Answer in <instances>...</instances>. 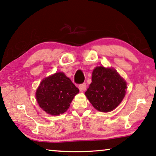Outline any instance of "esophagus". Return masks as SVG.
Here are the masks:
<instances>
[{"instance_id":"obj_1","label":"esophagus","mask_w":156,"mask_h":156,"mask_svg":"<svg viewBox=\"0 0 156 156\" xmlns=\"http://www.w3.org/2000/svg\"><path fill=\"white\" fill-rule=\"evenodd\" d=\"M86 87H87V86H86V84L84 83H82L80 85L79 89L80 91H84V90H86Z\"/></svg>"}]
</instances>
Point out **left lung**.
<instances>
[{
  "instance_id": "obj_1",
  "label": "left lung",
  "mask_w": 156,
  "mask_h": 156,
  "mask_svg": "<svg viewBox=\"0 0 156 156\" xmlns=\"http://www.w3.org/2000/svg\"><path fill=\"white\" fill-rule=\"evenodd\" d=\"M91 80L85 94L96 109L109 112L119 106L125 96L127 83L115 69L96 67Z\"/></svg>"
}]
</instances>
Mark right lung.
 <instances>
[{
	"instance_id": "add662e5",
	"label": "right lung",
	"mask_w": 156,
	"mask_h": 156,
	"mask_svg": "<svg viewBox=\"0 0 156 156\" xmlns=\"http://www.w3.org/2000/svg\"><path fill=\"white\" fill-rule=\"evenodd\" d=\"M79 89L62 72L44 78L36 91L37 103L47 114L60 115L68 109Z\"/></svg>"
}]
</instances>
